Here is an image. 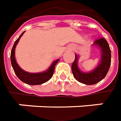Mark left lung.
Masks as SVG:
<instances>
[{
  "label": "left lung",
  "mask_w": 121,
  "mask_h": 121,
  "mask_svg": "<svg viewBox=\"0 0 121 121\" xmlns=\"http://www.w3.org/2000/svg\"><path fill=\"white\" fill-rule=\"evenodd\" d=\"M93 47L100 50V60L98 65L90 72H83L78 67L79 56L75 54V59L71 66L73 75L76 80L86 85H94L102 80L109 70L111 63V51L109 45L104 38L95 40Z\"/></svg>",
  "instance_id": "8db88e82"
}]
</instances>
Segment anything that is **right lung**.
I'll return each instance as SVG.
<instances>
[{
  "mask_svg": "<svg viewBox=\"0 0 121 121\" xmlns=\"http://www.w3.org/2000/svg\"><path fill=\"white\" fill-rule=\"evenodd\" d=\"M25 31H23L21 35L18 38V39L15 41V44L13 46L11 53V62L12 67L16 74L17 77L21 80V81L26 83L28 85L34 86V85H41L44 83H46L51 79L52 77L54 71V68L56 65V63L59 61V58L55 60L53 63L51 64V65L48 67V69L46 71L40 73H29L26 71L23 70L17 64L15 58V48L18 44L19 41L21 38V36L23 35Z\"/></svg>",
  "mask_w": 121,
  "mask_h": 121,
  "instance_id": "right-lung-1",
  "label": "right lung"
}]
</instances>
